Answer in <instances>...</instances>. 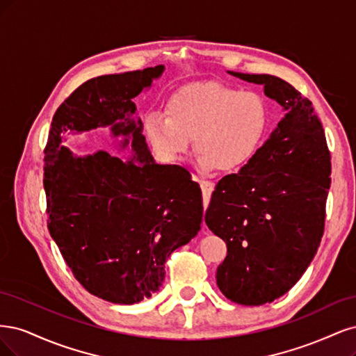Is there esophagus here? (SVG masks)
I'll use <instances>...</instances> for the list:
<instances>
[{
  "instance_id": "esophagus-1",
  "label": "esophagus",
  "mask_w": 356,
  "mask_h": 356,
  "mask_svg": "<svg viewBox=\"0 0 356 356\" xmlns=\"http://www.w3.org/2000/svg\"><path fill=\"white\" fill-rule=\"evenodd\" d=\"M200 186H201V191H202V200H204V205L207 207V204L210 201V197L211 193L214 191V183L209 181V180H201L200 181Z\"/></svg>"
}]
</instances>
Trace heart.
<instances>
[{"label": "heart", "instance_id": "heart-1", "mask_svg": "<svg viewBox=\"0 0 356 356\" xmlns=\"http://www.w3.org/2000/svg\"><path fill=\"white\" fill-rule=\"evenodd\" d=\"M167 115L149 112L143 130L152 151L176 163L195 140L204 171L234 173L257 154L269 125L266 100L256 91L219 83L186 84L171 93Z\"/></svg>", "mask_w": 356, "mask_h": 356}]
</instances>
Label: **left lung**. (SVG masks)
<instances>
[{"label":"left lung","mask_w":356,"mask_h":356,"mask_svg":"<svg viewBox=\"0 0 356 356\" xmlns=\"http://www.w3.org/2000/svg\"><path fill=\"white\" fill-rule=\"evenodd\" d=\"M261 84L285 115L251 161L216 185L205 223L227 245L216 281L231 302L270 303L302 278L324 234L331 161L323 124L291 84L227 71Z\"/></svg>","instance_id":"8db88e82"}]
</instances>
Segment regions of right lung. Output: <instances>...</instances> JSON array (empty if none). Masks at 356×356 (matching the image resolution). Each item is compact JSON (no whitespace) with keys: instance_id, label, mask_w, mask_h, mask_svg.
Listing matches in <instances>:
<instances>
[{"instance_id":"right-lung-1","label":"right lung","mask_w":356,"mask_h":356,"mask_svg":"<svg viewBox=\"0 0 356 356\" xmlns=\"http://www.w3.org/2000/svg\"><path fill=\"white\" fill-rule=\"evenodd\" d=\"M164 65L91 78L57 108L44 158L49 232L84 289L118 305L139 303L165 278L164 263L197 236L202 222L198 183L177 165L154 161L133 118L131 99ZM111 129L130 147L127 160L104 152L78 157L63 146L67 132Z\"/></svg>"}]
</instances>
